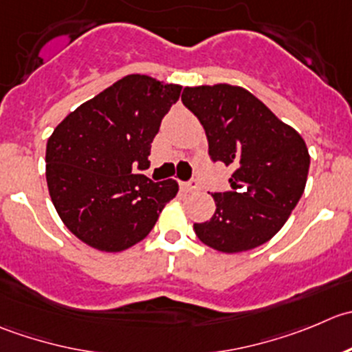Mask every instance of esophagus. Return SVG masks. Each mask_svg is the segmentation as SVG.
Masks as SVG:
<instances>
[{
	"mask_svg": "<svg viewBox=\"0 0 352 352\" xmlns=\"http://www.w3.org/2000/svg\"><path fill=\"white\" fill-rule=\"evenodd\" d=\"M181 190H183L184 193H193V191L198 190V183L195 179H191L190 183H181Z\"/></svg>",
	"mask_w": 352,
	"mask_h": 352,
	"instance_id": "esophagus-1",
	"label": "esophagus"
}]
</instances>
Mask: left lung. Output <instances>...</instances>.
<instances>
[{
  "label": "left lung",
  "mask_w": 352,
  "mask_h": 352,
  "mask_svg": "<svg viewBox=\"0 0 352 352\" xmlns=\"http://www.w3.org/2000/svg\"><path fill=\"white\" fill-rule=\"evenodd\" d=\"M181 100L204 126L212 161L234 168L231 190L212 195L214 215L193 224L195 234L222 253L263 245L286 224L305 191V140L243 87H184Z\"/></svg>",
  "instance_id": "8db88e82"
}]
</instances>
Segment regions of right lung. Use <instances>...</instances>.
I'll list each match as a JSON object with an SVG mask.
<instances>
[{
  "mask_svg": "<svg viewBox=\"0 0 352 352\" xmlns=\"http://www.w3.org/2000/svg\"><path fill=\"white\" fill-rule=\"evenodd\" d=\"M181 85L126 75L80 104L54 128L46 147V179L63 224L106 253L145 238L176 197L177 183H152L131 168L151 166V144Z\"/></svg>",
  "mask_w": 352,
  "mask_h": 352,
  "instance_id": "add662e5",
  "label": "right lung"
}]
</instances>
